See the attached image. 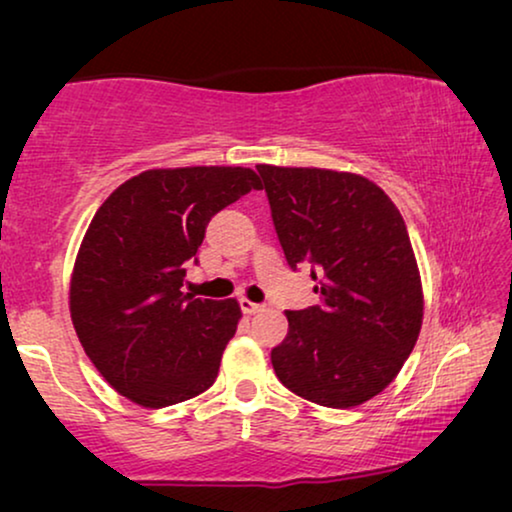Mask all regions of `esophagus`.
<instances>
[{
    "label": "esophagus",
    "instance_id": "obj_1",
    "mask_svg": "<svg viewBox=\"0 0 512 512\" xmlns=\"http://www.w3.org/2000/svg\"><path fill=\"white\" fill-rule=\"evenodd\" d=\"M240 307H242L244 314H258V312L265 310L263 305H258V303H254V300H249V298H242L240 300Z\"/></svg>",
    "mask_w": 512,
    "mask_h": 512
}]
</instances>
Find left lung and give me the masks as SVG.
Masks as SVG:
<instances>
[{"label":"left lung","mask_w":512,"mask_h":512,"mask_svg":"<svg viewBox=\"0 0 512 512\" xmlns=\"http://www.w3.org/2000/svg\"><path fill=\"white\" fill-rule=\"evenodd\" d=\"M291 268L310 263L321 305L286 310L272 368L293 394L354 408L394 382L422 331L424 293L408 228L373 181L319 167L258 165Z\"/></svg>","instance_id":"obj_1"}]
</instances>
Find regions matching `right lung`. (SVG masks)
<instances>
[{"label": "right lung", "instance_id": "add662e5", "mask_svg": "<svg viewBox=\"0 0 512 512\" xmlns=\"http://www.w3.org/2000/svg\"><path fill=\"white\" fill-rule=\"evenodd\" d=\"M249 167H160L116 188L83 235L69 314L93 366L144 408L184 403L212 387L242 319L240 303L181 291L209 219L249 191Z\"/></svg>", "mask_w": 512, "mask_h": 512}]
</instances>
